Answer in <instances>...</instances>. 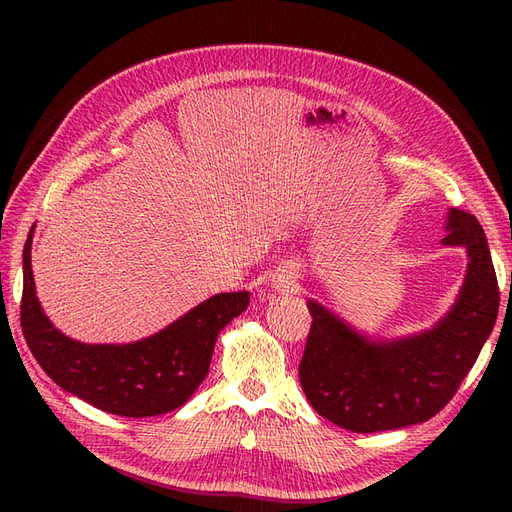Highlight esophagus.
I'll return each mask as SVG.
<instances>
[{"mask_svg": "<svg viewBox=\"0 0 512 512\" xmlns=\"http://www.w3.org/2000/svg\"><path fill=\"white\" fill-rule=\"evenodd\" d=\"M273 288L277 292H294L299 288L297 284V271H294L292 267H282L277 269L275 275H273Z\"/></svg>", "mask_w": 512, "mask_h": 512, "instance_id": "1", "label": "esophagus"}]
</instances>
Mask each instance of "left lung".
I'll use <instances>...</instances> for the list:
<instances>
[{
    "label": "left lung",
    "mask_w": 512,
    "mask_h": 512,
    "mask_svg": "<svg viewBox=\"0 0 512 512\" xmlns=\"http://www.w3.org/2000/svg\"><path fill=\"white\" fill-rule=\"evenodd\" d=\"M442 245L466 247L457 301L431 329L374 339L309 299L312 329L299 365L301 389L327 421L356 433L425 423L457 393L489 339L500 307L498 277L483 228L451 209Z\"/></svg>",
    "instance_id": "obj_1"
}]
</instances>
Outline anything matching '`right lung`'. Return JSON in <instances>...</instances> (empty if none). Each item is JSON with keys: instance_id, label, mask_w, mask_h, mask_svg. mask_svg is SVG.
<instances>
[{"instance_id": "obj_1", "label": "right lung", "mask_w": 512, "mask_h": 512, "mask_svg": "<svg viewBox=\"0 0 512 512\" xmlns=\"http://www.w3.org/2000/svg\"><path fill=\"white\" fill-rule=\"evenodd\" d=\"M29 230L23 250L21 327L57 386L108 414L143 418L181 408L209 374L215 342L245 312L250 292H220L166 329L130 344H85L53 327L36 297Z\"/></svg>"}]
</instances>
